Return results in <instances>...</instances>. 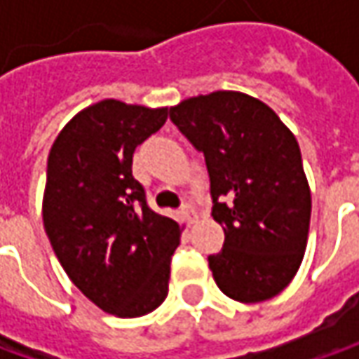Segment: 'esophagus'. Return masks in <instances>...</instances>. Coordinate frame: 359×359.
Returning <instances> with one entry per match:
<instances>
[{
  "label": "esophagus",
  "instance_id": "esophagus-1",
  "mask_svg": "<svg viewBox=\"0 0 359 359\" xmlns=\"http://www.w3.org/2000/svg\"><path fill=\"white\" fill-rule=\"evenodd\" d=\"M182 215H184V219L187 222V226H194L196 222H198V212L191 208V205H184V210H182Z\"/></svg>",
  "mask_w": 359,
  "mask_h": 359
}]
</instances>
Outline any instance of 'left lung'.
<instances>
[{
  "label": "left lung",
  "mask_w": 359,
  "mask_h": 359,
  "mask_svg": "<svg viewBox=\"0 0 359 359\" xmlns=\"http://www.w3.org/2000/svg\"><path fill=\"white\" fill-rule=\"evenodd\" d=\"M203 151L214 219L226 240L208 257L217 287L241 304L278 296L308 245L311 194L296 135L278 114L241 91H214L170 107Z\"/></svg>",
  "instance_id": "1"
}]
</instances>
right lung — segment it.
<instances>
[{"label":"right lung","instance_id":"add662e5","mask_svg":"<svg viewBox=\"0 0 359 359\" xmlns=\"http://www.w3.org/2000/svg\"><path fill=\"white\" fill-rule=\"evenodd\" d=\"M168 107L102 100L81 109L49 149L43 228L67 278L100 310L140 318L168 296L182 226L145 203L131 175L140 144Z\"/></svg>","mask_w":359,"mask_h":359}]
</instances>
